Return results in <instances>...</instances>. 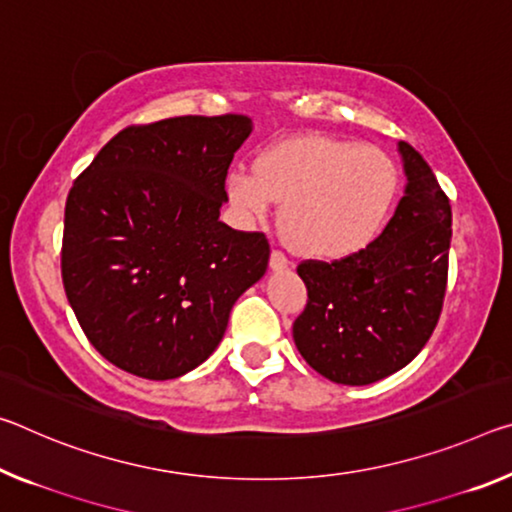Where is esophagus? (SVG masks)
<instances>
[{"instance_id":"obj_1","label":"esophagus","mask_w":512,"mask_h":512,"mask_svg":"<svg viewBox=\"0 0 512 512\" xmlns=\"http://www.w3.org/2000/svg\"><path fill=\"white\" fill-rule=\"evenodd\" d=\"M269 266H271V271L280 273V271H287L289 269V262H287V257L280 253V250H273L271 259H269Z\"/></svg>"}]
</instances>
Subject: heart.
I'll return each instance as SVG.
<instances>
[{
	"instance_id": "obj_1",
	"label": "heart",
	"mask_w": 512,
	"mask_h": 512,
	"mask_svg": "<svg viewBox=\"0 0 512 512\" xmlns=\"http://www.w3.org/2000/svg\"><path fill=\"white\" fill-rule=\"evenodd\" d=\"M399 175L380 150L328 136H298L262 150L253 170L230 168L225 196L241 223L269 221L282 202V230L300 255L344 259L378 237Z\"/></svg>"
}]
</instances>
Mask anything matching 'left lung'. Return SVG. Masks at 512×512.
Instances as JSON below:
<instances>
[{"instance_id": "1", "label": "left lung", "mask_w": 512, "mask_h": 512, "mask_svg": "<svg viewBox=\"0 0 512 512\" xmlns=\"http://www.w3.org/2000/svg\"><path fill=\"white\" fill-rule=\"evenodd\" d=\"M403 198L383 234L339 262H303L298 353L339 385H371L417 358L442 312L451 205L421 154L399 141Z\"/></svg>"}]
</instances>
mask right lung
Instances as JSON below:
<instances>
[{
	"instance_id": "add662e5",
	"label": "right lung",
	"mask_w": 512,
	"mask_h": 512,
	"mask_svg": "<svg viewBox=\"0 0 512 512\" xmlns=\"http://www.w3.org/2000/svg\"><path fill=\"white\" fill-rule=\"evenodd\" d=\"M246 116L127 127L68 193L61 275L88 342L148 380L180 378L216 351L232 305L262 280L269 241L221 218Z\"/></svg>"
}]
</instances>
